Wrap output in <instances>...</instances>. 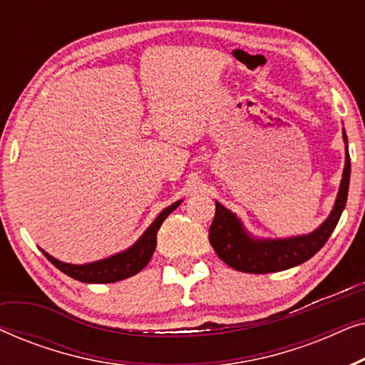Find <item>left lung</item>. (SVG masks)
Here are the masks:
<instances>
[{"label":"left lung","instance_id":"obj_1","mask_svg":"<svg viewBox=\"0 0 365 365\" xmlns=\"http://www.w3.org/2000/svg\"><path fill=\"white\" fill-rule=\"evenodd\" d=\"M342 138L346 143V164H344L336 202L326 221L312 232L281 239L252 236L236 214L216 201V216L209 227V242L229 267L251 274L279 272L306 262L314 254L321 251L336 229L347 202L351 158H349L346 131H342Z\"/></svg>","mask_w":365,"mask_h":365}]
</instances>
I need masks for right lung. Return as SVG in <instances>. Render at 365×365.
<instances>
[{"label":"right lung","mask_w":365,"mask_h":365,"mask_svg":"<svg viewBox=\"0 0 365 365\" xmlns=\"http://www.w3.org/2000/svg\"><path fill=\"white\" fill-rule=\"evenodd\" d=\"M181 201H176L171 206H168L159 216L154 219L151 226L143 232V236L133 244L131 247L124 249V251L113 254L106 259H99V261L88 262V264H68L63 261H58L51 254L46 251L41 252L46 256V259L53 266H56L59 271L66 274V276L76 279L79 282L86 284H108V282H118L123 279H128L143 271L151 261L154 249H156V236L159 227L164 222L169 214L176 209Z\"/></svg>","instance_id":"1"}]
</instances>
